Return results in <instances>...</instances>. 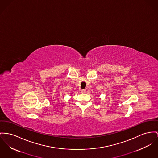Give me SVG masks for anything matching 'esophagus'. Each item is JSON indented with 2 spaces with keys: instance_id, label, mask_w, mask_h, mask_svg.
<instances>
[{
  "instance_id": "1",
  "label": "esophagus",
  "mask_w": 158,
  "mask_h": 158,
  "mask_svg": "<svg viewBox=\"0 0 158 158\" xmlns=\"http://www.w3.org/2000/svg\"><path fill=\"white\" fill-rule=\"evenodd\" d=\"M81 92H83V93H85V92H86V90H85V89H81Z\"/></svg>"
}]
</instances>
